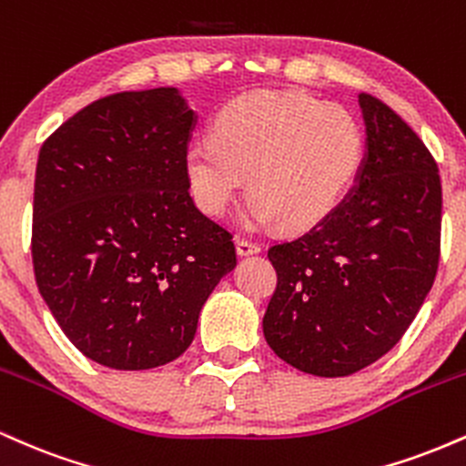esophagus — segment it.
<instances>
[{"label": "esophagus", "instance_id": "esophagus-1", "mask_svg": "<svg viewBox=\"0 0 466 466\" xmlns=\"http://www.w3.org/2000/svg\"><path fill=\"white\" fill-rule=\"evenodd\" d=\"M237 251H238L240 256L258 254V251H260V243H256V240H251V238L238 237V238H237Z\"/></svg>", "mask_w": 466, "mask_h": 466}]
</instances>
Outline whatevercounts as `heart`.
<instances>
[{"instance_id": "1", "label": "heart", "mask_w": 466, "mask_h": 466, "mask_svg": "<svg viewBox=\"0 0 466 466\" xmlns=\"http://www.w3.org/2000/svg\"><path fill=\"white\" fill-rule=\"evenodd\" d=\"M361 155V129L344 106L296 92H254L223 106L217 133L192 137L186 175L201 210L221 217L249 170V221L309 228L335 210Z\"/></svg>"}]
</instances>
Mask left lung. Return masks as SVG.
Returning a JSON list of instances; mask_svg holds the SVG:
<instances>
[{
	"instance_id": "left-lung-1",
	"label": "left lung",
	"mask_w": 466,
	"mask_h": 466,
	"mask_svg": "<svg viewBox=\"0 0 466 466\" xmlns=\"http://www.w3.org/2000/svg\"><path fill=\"white\" fill-rule=\"evenodd\" d=\"M357 186L318 226L267 251L278 282L263 318L271 350L315 377H349L399 344L441 260L436 159L386 103L361 92Z\"/></svg>"
}]
</instances>
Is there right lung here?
Here are the masks:
<instances>
[{
	"instance_id": "right-lung-1",
	"label": "right lung",
	"mask_w": 466,
	"mask_h": 466,
	"mask_svg": "<svg viewBox=\"0 0 466 466\" xmlns=\"http://www.w3.org/2000/svg\"><path fill=\"white\" fill-rule=\"evenodd\" d=\"M192 125L177 89L120 92L80 109L39 151L35 280L67 339L100 366L177 360L237 267L232 232L188 192Z\"/></svg>"
}]
</instances>
